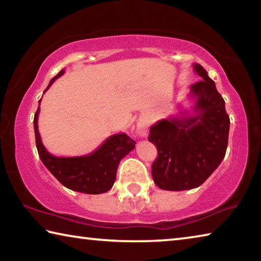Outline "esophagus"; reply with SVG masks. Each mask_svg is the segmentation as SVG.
Returning a JSON list of instances; mask_svg holds the SVG:
<instances>
[{
  "label": "esophagus",
  "instance_id": "esophagus-1",
  "mask_svg": "<svg viewBox=\"0 0 261 261\" xmlns=\"http://www.w3.org/2000/svg\"><path fill=\"white\" fill-rule=\"evenodd\" d=\"M147 131V123L146 122H140L138 125H137V134L140 136H145Z\"/></svg>",
  "mask_w": 261,
  "mask_h": 261
}]
</instances>
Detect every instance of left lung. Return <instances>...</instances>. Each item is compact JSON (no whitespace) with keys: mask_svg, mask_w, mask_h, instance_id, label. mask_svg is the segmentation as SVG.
<instances>
[{"mask_svg":"<svg viewBox=\"0 0 261 261\" xmlns=\"http://www.w3.org/2000/svg\"><path fill=\"white\" fill-rule=\"evenodd\" d=\"M194 70L202 78L191 85L199 114L183 120H162L149 129L148 140L158 149L152 177L167 191L199 187L226 155L230 120L224 100L206 70L200 64H194Z\"/></svg>","mask_w":261,"mask_h":261,"instance_id":"8db88e82","label":"left lung"}]
</instances>
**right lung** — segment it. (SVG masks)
<instances>
[{
  "label": "right lung",
  "mask_w": 261,
  "mask_h": 261,
  "mask_svg": "<svg viewBox=\"0 0 261 261\" xmlns=\"http://www.w3.org/2000/svg\"><path fill=\"white\" fill-rule=\"evenodd\" d=\"M64 70L56 74L51 79L48 90L55 79L63 74ZM45 91V92H46ZM41 100H39L40 103ZM40 107L34 115V134L35 144H37L38 153L43 165L56 179L65 188L73 191L99 194L112 189L116 178V170L121 159L135 147L136 141L125 134L112 136L105 141L101 147L96 149L90 155L77 158H56L46 151L41 143L40 135L38 131V115Z\"/></svg>",
  "instance_id": "1"
}]
</instances>
